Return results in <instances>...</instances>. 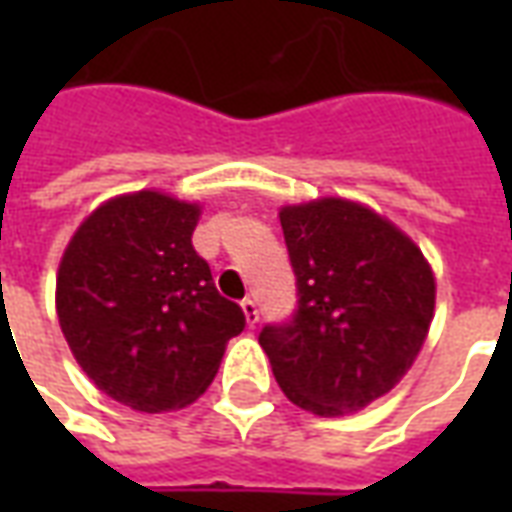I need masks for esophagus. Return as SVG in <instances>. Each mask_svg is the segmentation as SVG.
Instances as JSON below:
<instances>
[{"label": "esophagus", "instance_id": "34e87169", "mask_svg": "<svg viewBox=\"0 0 512 512\" xmlns=\"http://www.w3.org/2000/svg\"><path fill=\"white\" fill-rule=\"evenodd\" d=\"M241 312H244L246 326H257V321H260V312H257L255 301H252V299L241 301Z\"/></svg>", "mask_w": 512, "mask_h": 512}]
</instances>
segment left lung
Masks as SVG:
<instances>
[{
  "label": "left lung",
  "instance_id": "1",
  "mask_svg": "<svg viewBox=\"0 0 512 512\" xmlns=\"http://www.w3.org/2000/svg\"><path fill=\"white\" fill-rule=\"evenodd\" d=\"M299 310L260 345L290 403L345 417L392 392L425 345L436 277L395 222L345 197L282 205Z\"/></svg>",
  "mask_w": 512,
  "mask_h": 512
}]
</instances>
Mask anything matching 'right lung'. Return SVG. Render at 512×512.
<instances>
[{
    "instance_id": "right-lung-1",
    "label": "right lung",
    "mask_w": 512,
    "mask_h": 512,
    "mask_svg": "<svg viewBox=\"0 0 512 512\" xmlns=\"http://www.w3.org/2000/svg\"><path fill=\"white\" fill-rule=\"evenodd\" d=\"M200 202L156 189L117 194L84 219L57 268V318L104 395L161 414L194 403L219 373L244 312L219 296L194 246Z\"/></svg>"
}]
</instances>
